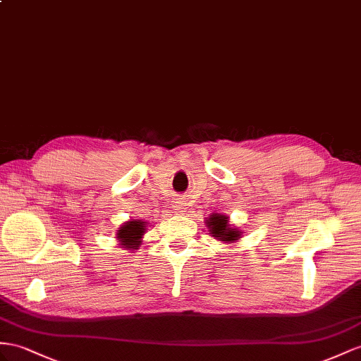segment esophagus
Segmentation results:
<instances>
[{"label": "esophagus", "instance_id": "obj_1", "mask_svg": "<svg viewBox=\"0 0 361 361\" xmlns=\"http://www.w3.org/2000/svg\"><path fill=\"white\" fill-rule=\"evenodd\" d=\"M184 202L181 201V200H177V201H175V204H173V207H175V210H178V212H181L184 207Z\"/></svg>", "mask_w": 361, "mask_h": 361}]
</instances>
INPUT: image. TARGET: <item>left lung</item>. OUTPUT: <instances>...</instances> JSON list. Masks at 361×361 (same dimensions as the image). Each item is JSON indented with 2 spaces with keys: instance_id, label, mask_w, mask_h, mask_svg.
Segmentation results:
<instances>
[{
  "instance_id": "obj_1",
  "label": "left lung",
  "mask_w": 361,
  "mask_h": 361,
  "mask_svg": "<svg viewBox=\"0 0 361 361\" xmlns=\"http://www.w3.org/2000/svg\"><path fill=\"white\" fill-rule=\"evenodd\" d=\"M206 226L209 227L210 235L215 239H219V241L232 244L236 241V239L241 238V232L228 224V216L226 215H221V214L210 215Z\"/></svg>"
}]
</instances>
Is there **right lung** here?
<instances>
[{
  "label": "right lung",
  "instance_id": "1",
  "mask_svg": "<svg viewBox=\"0 0 361 361\" xmlns=\"http://www.w3.org/2000/svg\"><path fill=\"white\" fill-rule=\"evenodd\" d=\"M145 233V224L142 219L128 221L120 230H117V241L120 245L128 250H137V247L142 244V238Z\"/></svg>",
  "mask_w": 361,
  "mask_h": 361
}]
</instances>
